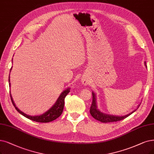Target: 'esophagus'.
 Returning <instances> with one entry per match:
<instances>
[{
  "label": "esophagus",
  "instance_id": "obj_1",
  "mask_svg": "<svg viewBox=\"0 0 154 154\" xmlns=\"http://www.w3.org/2000/svg\"><path fill=\"white\" fill-rule=\"evenodd\" d=\"M83 83L84 85H87V84H88V82H87V80H83Z\"/></svg>",
  "mask_w": 154,
  "mask_h": 154
}]
</instances>
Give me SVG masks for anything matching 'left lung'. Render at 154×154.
<instances>
[{"instance_id": "1", "label": "left lung", "mask_w": 154, "mask_h": 154, "mask_svg": "<svg viewBox=\"0 0 154 154\" xmlns=\"http://www.w3.org/2000/svg\"><path fill=\"white\" fill-rule=\"evenodd\" d=\"M145 65L146 66V63L145 62ZM92 97H93V100H92V103L90 107V112L91 116L93 117L94 118L97 119V121H99L102 122H116L124 119L126 118L130 115H131L132 113H133L134 111H136V110L140 106V103L138 106L137 109L133 110V112H130L125 116H115L112 114H107L106 113H103L101 112L100 110L98 109L97 104V98H96V94L94 93V91H92Z\"/></svg>"}]
</instances>
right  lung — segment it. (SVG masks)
I'll use <instances>...</instances> for the list:
<instances>
[{"mask_svg": "<svg viewBox=\"0 0 154 154\" xmlns=\"http://www.w3.org/2000/svg\"><path fill=\"white\" fill-rule=\"evenodd\" d=\"M11 69H12V67L10 69V72H11ZM9 87H11V83H10L9 77ZM69 91H70L69 88L64 90L59 95L56 103H55L54 105L47 110V111H46L45 112H44V114H42L40 116H34L27 115L26 114L21 111V110L16 107V104L13 99V97H12V96H11V91H10V95H11L12 103H13L15 109L17 110V111L18 112L22 114L23 116L26 117V118H28L29 119H31V120L36 121V122H51L55 119H56L61 115V114L63 113L64 106V98H65L66 96L68 94Z\"/></svg>", "mask_w": 154, "mask_h": 154, "instance_id": "1", "label": "right lung"}]
</instances>
